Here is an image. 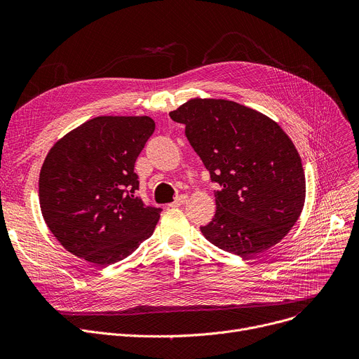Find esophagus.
<instances>
[{
    "label": "esophagus",
    "instance_id": "obj_1",
    "mask_svg": "<svg viewBox=\"0 0 359 359\" xmlns=\"http://www.w3.org/2000/svg\"><path fill=\"white\" fill-rule=\"evenodd\" d=\"M187 202V195H184V194H182V195H179V196H176V199L170 203V206H180V205H183V203H186Z\"/></svg>",
    "mask_w": 359,
    "mask_h": 359
}]
</instances>
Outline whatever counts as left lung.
<instances>
[{
    "mask_svg": "<svg viewBox=\"0 0 359 359\" xmlns=\"http://www.w3.org/2000/svg\"><path fill=\"white\" fill-rule=\"evenodd\" d=\"M201 157L215 191L217 212L201 227L214 246L252 257L294 227L306 199L298 151L263 113L222 99H192L170 111Z\"/></svg>",
    "mask_w": 359,
    "mask_h": 359,
    "instance_id": "8db88e82",
    "label": "left lung"
}]
</instances>
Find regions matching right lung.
I'll list each match as a JSON object with an SVG mask.
<instances>
[{
  "instance_id": "right-lung-1",
  "label": "right lung",
  "mask_w": 359,
  "mask_h": 359,
  "mask_svg": "<svg viewBox=\"0 0 359 359\" xmlns=\"http://www.w3.org/2000/svg\"><path fill=\"white\" fill-rule=\"evenodd\" d=\"M154 129L148 116H97L50 148L39 177L41 211L69 253L109 266L154 233L161 208L135 195L134 172Z\"/></svg>"
}]
</instances>
